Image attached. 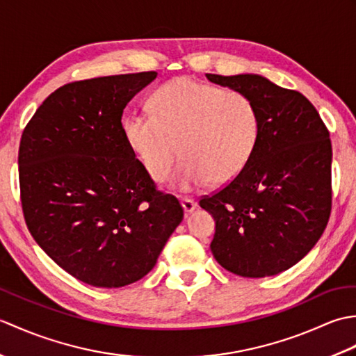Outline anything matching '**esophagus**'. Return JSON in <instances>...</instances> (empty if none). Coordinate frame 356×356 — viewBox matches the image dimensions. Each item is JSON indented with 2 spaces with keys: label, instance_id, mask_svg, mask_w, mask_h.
Wrapping results in <instances>:
<instances>
[{
  "label": "esophagus",
  "instance_id": "1",
  "mask_svg": "<svg viewBox=\"0 0 356 356\" xmlns=\"http://www.w3.org/2000/svg\"><path fill=\"white\" fill-rule=\"evenodd\" d=\"M182 207L185 213L188 214V213H193V211L197 208V203H195L193 199H182Z\"/></svg>",
  "mask_w": 356,
  "mask_h": 356
}]
</instances>
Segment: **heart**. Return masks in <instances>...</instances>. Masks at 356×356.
Instances as JSON below:
<instances>
[{
    "mask_svg": "<svg viewBox=\"0 0 356 356\" xmlns=\"http://www.w3.org/2000/svg\"><path fill=\"white\" fill-rule=\"evenodd\" d=\"M153 115L124 120L128 145L154 182L184 157L176 185H226L245 170L260 138V113L248 95L190 76L165 82L151 97Z\"/></svg>",
    "mask_w": 356,
    "mask_h": 356,
    "instance_id": "obj_1",
    "label": "heart"
}]
</instances>
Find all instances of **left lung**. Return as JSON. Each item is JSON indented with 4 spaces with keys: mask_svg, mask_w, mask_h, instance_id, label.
<instances>
[{
    "mask_svg": "<svg viewBox=\"0 0 356 356\" xmlns=\"http://www.w3.org/2000/svg\"><path fill=\"white\" fill-rule=\"evenodd\" d=\"M207 78L251 97L261 124L245 170L200 200L216 220L211 251L236 275H277L311 251L329 222V131L307 97L260 74Z\"/></svg>",
    "mask_w": 356,
    "mask_h": 356,
    "instance_id": "obj_1",
    "label": "left lung"
}]
</instances>
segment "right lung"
<instances>
[{"instance_id": "right-lung-1", "label": "right lung", "mask_w": 356, "mask_h": 356, "mask_svg": "<svg viewBox=\"0 0 356 356\" xmlns=\"http://www.w3.org/2000/svg\"><path fill=\"white\" fill-rule=\"evenodd\" d=\"M156 76L65 84L21 136L27 228L58 266L90 286L122 287L145 277L184 218L179 200L156 190L120 122L127 104Z\"/></svg>"}]
</instances>
